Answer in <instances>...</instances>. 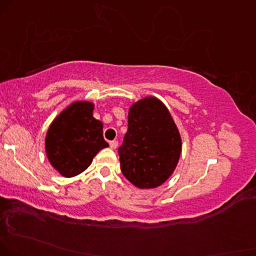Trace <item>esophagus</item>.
Wrapping results in <instances>:
<instances>
[{
    "label": "esophagus",
    "instance_id": "1",
    "mask_svg": "<svg viewBox=\"0 0 256 256\" xmlns=\"http://www.w3.org/2000/svg\"><path fill=\"white\" fill-rule=\"evenodd\" d=\"M110 148H112V150H116V148H118V141H110Z\"/></svg>",
    "mask_w": 256,
    "mask_h": 256
}]
</instances>
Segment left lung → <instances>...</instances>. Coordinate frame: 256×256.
<instances>
[{"mask_svg":"<svg viewBox=\"0 0 256 256\" xmlns=\"http://www.w3.org/2000/svg\"><path fill=\"white\" fill-rule=\"evenodd\" d=\"M182 136L167 106L154 96L136 100L128 112V130L120 147L123 176L138 188H159L178 165Z\"/></svg>","mask_w":256,"mask_h":256,"instance_id":"left-lung-1","label":"left lung"}]
</instances>
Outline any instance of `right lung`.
<instances>
[{
  "label": "right lung",
  "mask_w": 256,
  "mask_h": 256,
  "mask_svg": "<svg viewBox=\"0 0 256 256\" xmlns=\"http://www.w3.org/2000/svg\"><path fill=\"white\" fill-rule=\"evenodd\" d=\"M94 103L90 100H74L47 129V159L65 178L80 174L100 150L109 147L103 138V123L94 118Z\"/></svg>",
  "instance_id": "1"
}]
</instances>
